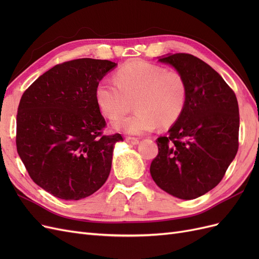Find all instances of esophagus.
<instances>
[{"instance_id":"obj_1","label":"esophagus","mask_w":259,"mask_h":259,"mask_svg":"<svg viewBox=\"0 0 259 259\" xmlns=\"http://www.w3.org/2000/svg\"><path fill=\"white\" fill-rule=\"evenodd\" d=\"M125 140H126L127 143H130L132 145H138L139 144V139L135 138V137H126V138H125Z\"/></svg>"}]
</instances>
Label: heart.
I'll return each mask as SVG.
<instances>
[{
  "label": "heart",
  "instance_id": "b5f03b06",
  "mask_svg": "<svg viewBox=\"0 0 259 259\" xmlns=\"http://www.w3.org/2000/svg\"><path fill=\"white\" fill-rule=\"evenodd\" d=\"M187 97L182 74L143 60L125 64L116 71L114 81L105 77L95 90L99 110L110 120L126 113L134 101L136 111L114 123L117 131L132 135L145 134L158 125H174L184 113Z\"/></svg>",
  "mask_w": 259,
  "mask_h": 259
}]
</instances>
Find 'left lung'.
<instances>
[{
	"label": "left lung",
	"mask_w": 259,
	"mask_h": 259,
	"mask_svg": "<svg viewBox=\"0 0 259 259\" xmlns=\"http://www.w3.org/2000/svg\"><path fill=\"white\" fill-rule=\"evenodd\" d=\"M159 61L173 66L188 88L186 108L167 136L156 139L159 153L150 174L162 190L192 200L215 188L239 148L236 94L206 62L177 53Z\"/></svg>",
	"instance_id": "8db88e82"
}]
</instances>
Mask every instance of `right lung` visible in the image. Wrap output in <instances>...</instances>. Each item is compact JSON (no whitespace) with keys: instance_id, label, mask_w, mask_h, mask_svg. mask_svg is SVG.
<instances>
[{"instance_id":"add662e5","label":"right lung","mask_w":259,"mask_h":259,"mask_svg":"<svg viewBox=\"0 0 259 259\" xmlns=\"http://www.w3.org/2000/svg\"><path fill=\"white\" fill-rule=\"evenodd\" d=\"M116 66L81 58L42 74L22 94L17 112V152L33 182L54 197L80 200L110 174L121 134L104 135L106 120L95 99L98 82Z\"/></svg>"}]
</instances>
